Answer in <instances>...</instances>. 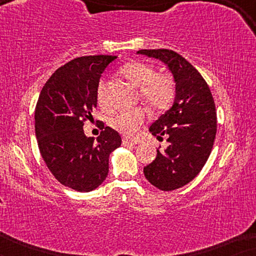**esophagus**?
Returning a JSON list of instances; mask_svg holds the SVG:
<instances>
[{"label":"esophagus","mask_w":256,"mask_h":256,"mask_svg":"<svg viewBox=\"0 0 256 256\" xmlns=\"http://www.w3.org/2000/svg\"><path fill=\"white\" fill-rule=\"evenodd\" d=\"M122 144L126 146H132L138 144V141H130V140L124 138V140H122Z\"/></svg>","instance_id":"obj_1"}]
</instances>
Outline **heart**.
I'll return each instance as SVG.
<instances>
[{
    "instance_id": "b5f03b06",
    "label": "heart",
    "mask_w": 256,
    "mask_h": 256,
    "mask_svg": "<svg viewBox=\"0 0 256 256\" xmlns=\"http://www.w3.org/2000/svg\"><path fill=\"white\" fill-rule=\"evenodd\" d=\"M122 76L135 86L141 87L143 102L152 110H164L169 106L174 96V82L171 76L156 72L152 65L144 62H127L121 68ZM108 82L101 79L98 84V102L102 107L110 104L107 96ZM146 114L142 108L122 110L110 118V127L126 138H134L138 129L146 121Z\"/></svg>"
}]
</instances>
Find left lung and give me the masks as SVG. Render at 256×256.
<instances>
[{
    "instance_id": "obj_1",
    "label": "left lung",
    "mask_w": 256,
    "mask_h": 256,
    "mask_svg": "<svg viewBox=\"0 0 256 256\" xmlns=\"http://www.w3.org/2000/svg\"><path fill=\"white\" fill-rule=\"evenodd\" d=\"M138 54L163 62L176 82L172 107L149 128L158 140L166 136L169 146L163 152L157 150L155 160L143 169L154 186L172 191L190 183L211 154L216 134L214 100L200 73L180 54L168 48Z\"/></svg>"
}]
</instances>
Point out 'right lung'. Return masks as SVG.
I'll return each mask as SVG.
<instances>
[{
  "instance_id": "obj_1",
  "label": "right lung",
  "mask_w": 256,
  "mask_h": 256,
  "mask_svg": "<svg viewBox=\"0 0 256 256\" xmlns=\"http://www.w3.org/2000/svg\"><path fill=\"white\" fill-rule=\"evenodd\" d=\"M116 56H85L59 68L45 82L34 110L40 155L56 180L79 192L96 188L108 174L110 152L121 136L110 127L87 138L84 122L96 107L101 74Z\"/></svg>"
}]
</instances>
